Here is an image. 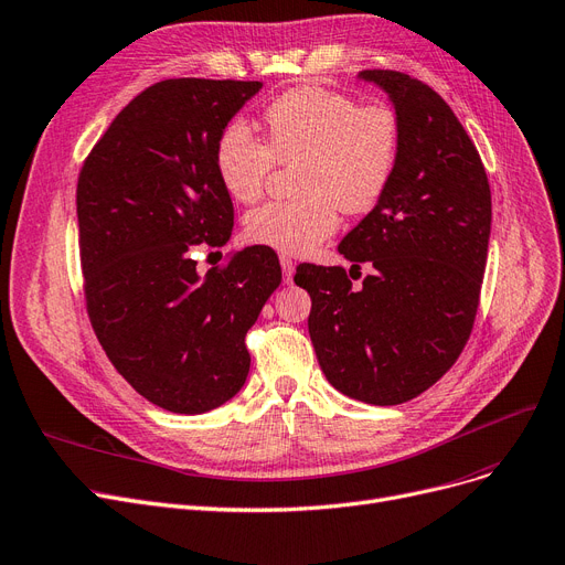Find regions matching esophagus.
Instances as JSON below:
<instances>
[{"instance_id":"34e87169","label":"esophagus","mask_w":565,"mask_h":565,"mask_svg":"<svg viewBox=\"0 0 565 565\" xmlns=\"http://www.w3.org/2000/svg\"><path fill=\"white\" fill-rule=\"evenodd\" d=\"M279 263H281V269H284V281L290 284L292 281V273H296V260H292L290 256L281 254L279 256Z\"/></svg>"}]
</instances>
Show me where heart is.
<instances>
[{"instance_id": "heart-1", "label": "heart", "mask_w": 565, "mask_h": 565, "mask_svg": "<svg viewBox=\"0 0 565 565\" xmlns=\"http://www.w3.org/2000/svg\"><path fill=\"white\" fill-rule=\"evenodd\" d=\"M263 140L237 125L214 142L216 178L233 201L254 203L275 163L292 170L290 201L267 203L244 218L252 244L281 254L318 247L347 214L372 212L390 189L402 152V125L385 104L360 106L351 94L305 85L279 94L260 115Z\"/></svg>"}]
</instances>
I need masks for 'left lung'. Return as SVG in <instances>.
Instances as JSON below:
<instances>
[{"instance_id": "obj_1", "label": "left lung", "mask_w": 565, "mask_h": 565, "mask_svg": "<svg viewBox=\"0 0 565 565\" xmlns=\"http://www.w3.org/2000/svg\"><path fill=\"white\" fill-rule=\"evenodd\" d=\"M402 125V152L383 201L341 239L351 275L302 263L309 334L326 379L343 395L395 406L423 395L471 337L487 265L492 191L473 140L452 108L418 78L362 71ZM362 262L373 273L360 287Z\"/></svg>"}]
</instances>
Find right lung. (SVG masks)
Masks as SVG:
<instances>
[{
	"mask_svg": "<svg viewBox=\"0 0 565 565\" xmlns=\"http://www.w3.org/2000/svg\"><path fill=\"white\" fill-rule=\"evenodd\" d=\"M260 87L154 83L121 108L78 175L89 323L115 370L170 413H205L237 395L252 362L244 337L281 284L275 249L260 244L205 275L193 260L231 237L214 142Z\"/></svg>",
	"mask_w": 565,
	"mask_h": 565,
	"instance_id": "right-lung-1",
	"label": "right lung"
}]
</instances>
